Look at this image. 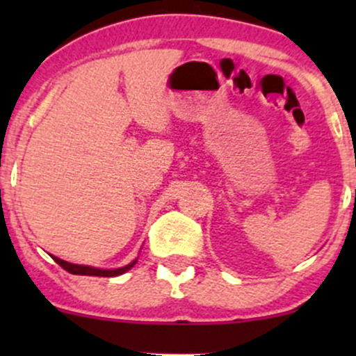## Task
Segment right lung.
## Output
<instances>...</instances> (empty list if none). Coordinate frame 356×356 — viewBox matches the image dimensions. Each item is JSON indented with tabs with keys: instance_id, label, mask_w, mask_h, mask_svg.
<instances>
[{
	"instance_id": "1",
	"label": "right lung",
	"mask_w": 356,
	"mask_h": 356,
	"mask_svg": "<svg viewBox=\"0 0 356 356\" xmlns=\"http://www.w3.org/2000/svg\"><path fill=\"white\" fill-rule=\"evenodd\" d=\"M53 259L56 261V263L60 264L61 268L65 269V271L72 273V275H81V276H104V277H112V276H118V275H124V273L129 271L130 268L136 266L137 259L132 261V263H129L127 266L124 268H117V269H102V268H93V266H83V264H73V263H68V261H63L60 259V257L56 256H51Z\"/></svg>"
}]
</instances>
